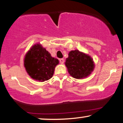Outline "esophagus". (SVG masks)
<instances>
[{
	"label": "esophagus",
	"instance_id": "esophagus-1",
	"mask_svg": "<svg viewBox=\"0 0 123 123\" xmlns=\"http://www.w3.org/2000/svg\"><path fill=\"white\" fill-rule=\"evenodd\" d=\"M60 64H63L64 62V59H60L59 60Z\"/></svg>",
	"mask_w": 123,
	"mask_h": 123
}]
</instances>
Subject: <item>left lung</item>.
Masks as SVG:
<instances>
[{"instance_id":"obj_1","label":"left lung","mask_w":123,"mask_h":123,"mask_svg":"<svg viewBox=\"0 0 123 123\" xmlns=\"http://www.w3.org/2000/svg\"><path fill=\"white\" fill-rule=\"evenodd\" d=\"M65 64L69 74L76 79L86 78L95 68L93 59L78 50H72L69 53Z\"/></svg>"}]
</instances>
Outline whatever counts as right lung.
Listing matches in <instances>:
<instances>
[{"instance_id": "right-lung-1", "label": "right lung", "mask_w": 123, "mask_h": 123, "mask_svg": "<svg viewBox=\"0 0 123 123\" xmlns=\"http://www.w3.org/2000/svg\"><path fill=\"white\" fill-rule=\"evenodd\" d=\"M59 63V60L52 57L39 43L33 45L24 58V67L27 73L31 78L39 82L50 80Z\"/></svg>"}]
</instances>
